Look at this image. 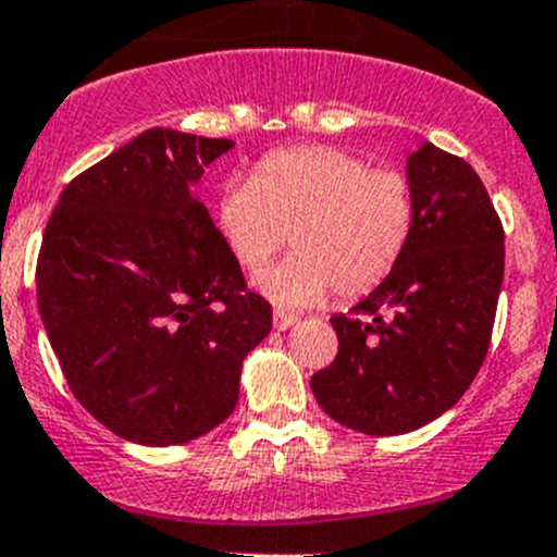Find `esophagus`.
<instances>
[{"instance_id": "34e87169", "label": "esophagus", "mask_w": 557, "mask_h": 557, "mask_svg": "<svg viewBox=\"0 0 557 557\" xmlns=\"http://www.w3.org/2000/svg\"><path fill=\"white\" fill-rule=\"evenodd\" d=\"M295 321H297L295 313H286V311L273 313V326H276V330H289V326L295 324Z\"/></svg>"}]
</instances>
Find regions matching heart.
I'll return each mask as SVG.
<instances>
[{
  "instance_id": "b5f03b06",
  "label": "heart",
  "mask_w": 557,
  "mask_h": 557,
  "mask_svg": "<svg viewBox=\"0 0 557 557\" xmlns=\"http://www.w3.org/2000/svg\"><path fill=\"white\" fill-rule=\"evenodd\" d=\"M216 227L249 276L286 244L295 249L262 276V289L281 306H313L330 289L351 300L403 260L416 198L397 169H370L359 154L326 145L286 147L222 193Z\"/></svg>"
}]
</instances>
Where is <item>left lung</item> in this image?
<instances>
[{"label": "left lung", "instance_id": "1", "mask_svg": "<svg viewBox=\"0 0 557 557\" xmlns=\"http://www.w3.org/2000/svg\"><path fill=\"white\" fill-rule=\"evenodd\" d=\"M416 227L403 260L332 317L335 362L311 377L337 423L392 437L443 416L485 362L504 278V227L463 158L432 141L407 158Z\"/></svg>", "mask_w": 557, "mask_h": 557}]
</instances>
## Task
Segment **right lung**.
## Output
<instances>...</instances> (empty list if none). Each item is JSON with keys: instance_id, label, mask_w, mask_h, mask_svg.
<instances>
[{"instance_id": "add662e5", "label": "right lung", "mask_w": 557, "mask_h": 557, "mask_svg": "<svg viewBox=\"0 0 557 557\" xmlns=\"http://www.w3.org/2000/svg\"><path fill=\"white\" fill-rule=\"evenodd\" d=\"M233 147L150 128L74 176L37 257L45 332L77 403L117 437L182 445L238 403L273 308L190 193Z\"/></svg>"}]
</instances>
